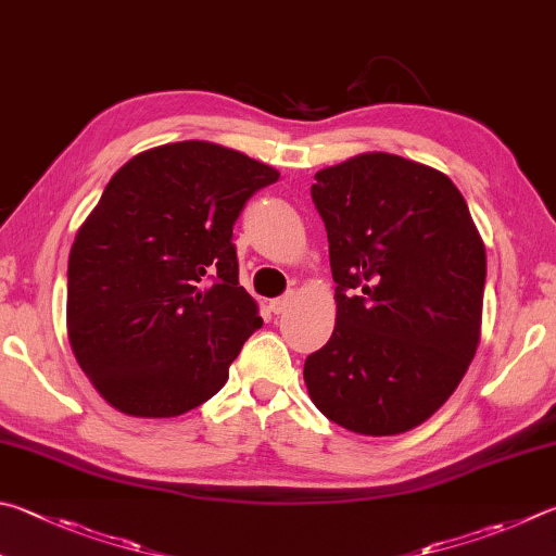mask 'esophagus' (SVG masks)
I'll return each instance as SVG.
<instances>
[{
    "mask_svg": "<svg viewBox=\"0 0 556 556\" xmlns=\"http://www.w3.org/2000/svg\"><path fill=\"white\" fill-rule=\"evenodd\" d=\"M289 306H291V294H285V296L269 301V311L277 313V316H279V313H285Z\"/></svg>",
    "mask_w": 556,
    "mask_h": 556,
    "instance_id": "esophagus-1",
    "label": "esophagus"
}]
</instances>
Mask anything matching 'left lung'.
<instances>
[{
    "label": "left lung",
    "instance_id": "obj_1",
    "mask_svg": "<svg viewBox=\"0 0 556 556\" xmlns=\"http://www.w3.org/2000/svg\"><path fill=\"white\" fill-rule=\"evenodd\" d=\"M338 318L306 357L308 396L359 435L418 428L467 375L481 338L486 248L447 175L391 153L316 173Z\"/></svg>",
    "mask_w": 556,
    "mask_h": 556
}]
</instances>
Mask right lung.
Wrapping results in <instances>:
<instances>
[{
	"instance_id": "right-lung-1",
	"label": "right lung",
	"mask_w": 556,
	"mask_h": 556,
	"mask_svg": "<svg viewBox=\"0 0 556 556\" xmlns=\"http://www.w3.org/2000/svg\"><path fill=\"white\" fill-rule=\"evenodd\" d=\"M275 167L181 140L109 179L67 262V338L94 389L136 418H175L228 379L262 326L238 285L233 224Z\"/></svg>"
}]
</instances>
